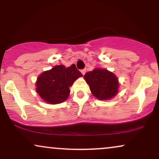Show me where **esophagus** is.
Returning a JSON list of instances; mask_svg holds the SVG:
<instances>
[{
    "label": "esophagus",
    "instance_id": "34e87169",
    "mask_svg": "<svg viewBox=\"0 0 159 159\" xmlns=\"http://www.w3.org/2000/svg\"><path fill=\"white\" fill-rule=\"evenodd\" d=\"M81 72L82 73V75H84L85 72H86V69H81Z\"/></svg>",
    "mask_w": 159,
    "mask_h": 159
}]
</instances>
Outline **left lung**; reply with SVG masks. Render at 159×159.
Wrapping results in <instances>:
<instances>
[{"label": "left lung", "mask_w": 159, "mask_h": 159, "mask_svg": "<svg viewBox=\"0 0 159 159\" xmlns=\"http://www.w3.org/2000/svg\"><path fill=\"white\" fill-rule=\"evenodd\" d=\"M93 95L100 100L110 99L118 92L119 82L114 73L105 69L96 68L84 76Z\"/></svg>", "instance_id": "8db88e82"}]
</instances>
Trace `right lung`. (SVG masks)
Wrapping results in <instances>:
<instances>
[{
  "label": "right lung",
  "instance_id": "1",
  "mask_svg": "<svg viewBox=\"0 0 159 159\" xmlns=\"http://www.w3.org/2000/svg\"><path fill=\"white\" fill-rule=\"evenodd\" d=\"M83 76L72 64L69 67L63 65L54 66L43 72L36 82V91L48 104H59L66 101L70 93L69 87L77 78Z\"/></svg>",
  "mask_w": 159,
  "mask_h": 159
}]
</instances>
